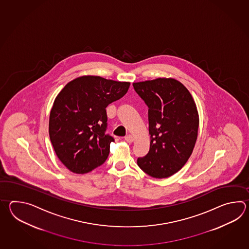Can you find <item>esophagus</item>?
I'll return each instance as SVG.
<instances>
[{
  "mask_svg": "<svg viewBox=\"0 0 249 249\" xmlns=\"http://www.w3.org/2000/svg\"><path fill=\"white\" fill-rule=\"evenodd\" d=\"M124 140L126 141L127 142L132 143L133 141H134V139L132 137L131 134H129V135H126L125 137H124Z\"/></svg>",
  "mask_w": 249,
  "mask_h": 249,
  "instance_id": "34e87169",
  "label": "esophagus"
}]
</instances>
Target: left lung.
I'll use <instances>...</instances> for the list:
<instances>
[{
	"mask_svg": "<svg viewBox=\"0 0 249 249\" xmlns=\"http://www.w3.org/2000/svg\"><path fill=\"white\" fill-rule=\"evenodd\" d=\"M148 106L150 148L137 159L140 168L154 178L175 175L190 159L196 143L198 114L184 85L173 78L133 83Z\"/></svg>",
	"mask_w": 249,
	"mask_h": 249,
	"instance_id": "left-lung-1",
	"label": "left lung"
}]
</instances>
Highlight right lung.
Masks as SVG:
<instances>
[{
  "instance_id": "add662e5",
  "label": "right lung",
  "mask_w": 249,
  "mask_h": 249,
  "mask_svg": "<svg viewBox=\"0 0 249 249\" xmlns=\"http://www.w3.org/2000/svg\"><path fill=\"white\" fill-rule=\"evenodd\" d=\"M130 83L101 76H81L58 93L50 114L49 134L59 160L71 172L86 174L106 161L110 143L106 134V107L121 99Z\"/></svg>"
}]
</instances>
